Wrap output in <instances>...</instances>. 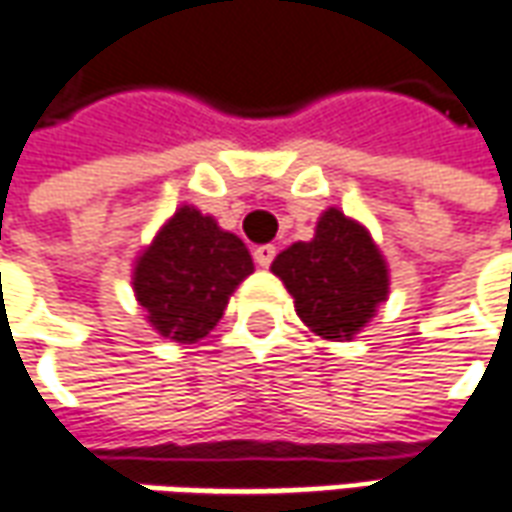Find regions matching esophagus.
I'll return each mask as SVG.
<instances>
[{"mask_svg":"<svg viewBox=\"0 0 512 512\" xmlns=\"http://www.w3.org/2000/svg\"><path fill=\"white\" fill-rule=\"evenodd\" d=\"M274 255H277V246H271V244L255 246V263H257V266L268 268V266H271V260H274Z\"/></svg>","mask_w":512,"mask_h":512,"instance_id":"34e87169","label":"esophagus"}]
</instances>
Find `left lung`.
<instances>
[{
	"label": "left lung",
	"instance_id": "left-lung-1",
	"mask_svg": "<svg viewBox=\"0 0 512 512\" xmlns=\"http://www.w3.org/2000/svg\"><path fill=\"white\" fill-rule=\"evenodd\" d=\"M271 271L293 296L296 316L327 341H352L388 299V266L363 224L338 207L321 213L313 241L288 246Z\"/></svg>",
	"mask_w": 512,
	"mask_h": 512
}]
</instances>
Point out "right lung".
Wrapping results in <instances>:
<instances>
[{
    "instance_id": "add662e5",
    "label": "right lung",
    "mask_w": 512,
    "mask_h": 512,
    "mask_svg": "<svg viewBox=\"0 0 512 512\" xmlns=\"http://www.w3.org/2000/svg\"><path fill=\"white\" fill-rule=\"evenodd\" d=\"M255 271L244 241L182 205L135 260L132 291L163 338L196 343L219 324L232 291Z\"/></svg>"
}]
</instances>
